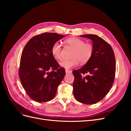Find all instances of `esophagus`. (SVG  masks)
<instances>
[{
  "instance_id": "esophagus-1",
  "label": "esophagus",
  "mask_w": 131,
  "mask_h": 131,
  "mask_svg": "<svg viewBox=\"0 0 131 131\" xmlns=\"http://www.w3.org/2000/svg\"><path fill=\"white\" fill-rule=\"evenodd\" d=\"M66 74H68V73H72V71L70 70H68V69H66Z\"/></svg>"
}]
</instances>
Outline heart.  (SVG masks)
<instances>
[{"label": "heart", "instance_id": "heart-1", "mask_svg": "<svg viewBox=\"0 0 131 131\" xmlns=\"http://www.w3.org/2000/svg\"><path fill=\"white\" fill-rule=\"evenodd\" d=\"M65 45L73 49L70 55L72 59L64 60L60 62V66L65 69H69L77 66L79 62L81 64H86L92 57L94 47L90 43L85 42L82 39L77 37H70L64 40ZM61 46L57 42H54L51 49V52L52 56L56 60H61Z\"/></svg>", "mask_w": 131, "mask_h": 131}]
</instances>
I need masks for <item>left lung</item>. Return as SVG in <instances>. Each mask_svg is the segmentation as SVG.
Segmentation results:
<instances>
[{"label":"left lung","mask_w":131,"mask_h":131,"mask_svg":"<svg viewBox=\"0 0 131 131\" xmlns=\"http://www.w3.org/2000/svg\"><path fill=\"white\" fill-rule=\"evenodd\" d=\"M80 36L92 41L94 51L85 65L73 71V94L78 101L93 104L102 100L112 88L115 77V57L112 46L102 38L94 34ZM85 73L88 75L82 76Z\"/></svg>","instance_id":"1"}]
</instances>
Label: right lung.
Wrapping results in <instances>:
<instances>
[{
    "mask_svg": "<svg viewBox=\"0 0 131 131\" xmlns=\"http://www.w3.org/2000/svg\"><path fill=\"white\" fill-rule=\"evenodd\" d=\"M64 37L54 33H43L28 41L21 54L19 77L27 94L41 103L54 98L66 72L52 56L51 49Z\"/></svg>",
    "mask_w": 131,
    "mask_h": 131,
    "instance_id": "obj_1",
    "label": "right lung"
}]
</instances>
